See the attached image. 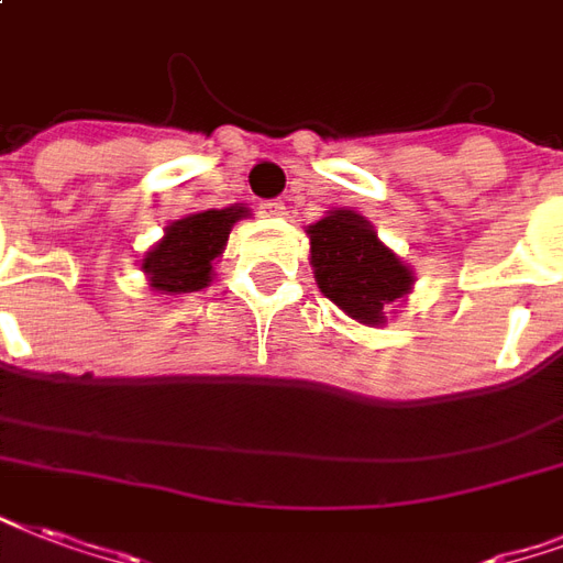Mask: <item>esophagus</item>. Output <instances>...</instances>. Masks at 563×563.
<instances>
[{"instance_id":"34e87169","label":"esophagus","mask_w":563,"mask_h":563,"mask_svg":"<svg viewBox=\"0 0 563 563\" xmlns=\"http://www.w3.org/2000/svg\"><path fill=\"white\" fill-rule=\"evenodd\" d=\"M260 214L262 218H271L277 220L286 214V206H283L280 199H268V202H260Z\"/></svg>"}]
</instances>
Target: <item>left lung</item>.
<instances>
[{
    "label": "left lung",
    "mask_w": 563,
    "mask_h": 563,
    "mask_svg": "<svg viewBox=\"0 0 563 563\" xmlns=\"http://www.w3.org/2000/svg\"><path fill=\"white\" fill-rule=\"evenodd\" d=\"M310 265L324 298L349 319L382 328L397 301L415 289V271L399 260L373 223L352 208H334L307 227Z\"/></svg>",
    "instance_id": "left-lung-1"
}]
</instances>
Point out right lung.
Here are the masks:
<instances>
[{
    "instance_id": "1",
    "label": "right lung",
    "mask_w": 563,
    "mask_h": 563,
    "mask_svg": "<svg viewBox=\"0 0 563 563\" xmlns=\"http://www.w3.org/2000/svg\"><path fill=\"white\" fill-rule=\"evenodd\" d=\"M244 218H250V208L235 202L173 220L164 239L140 260L148 289L157 295L202 292L214 280V262L227 250L229 232Z\"/></svg>"
}]
</instances>
